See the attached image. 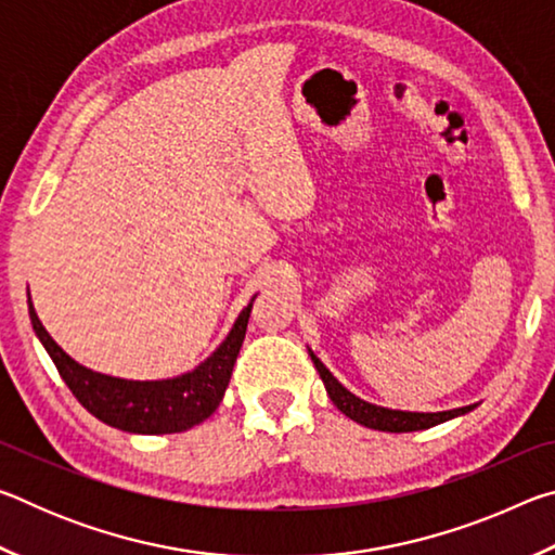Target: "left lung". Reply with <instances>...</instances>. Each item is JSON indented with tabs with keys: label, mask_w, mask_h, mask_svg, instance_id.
I'll return each mask as SVG.
<instances>
[{
	"label": "left lung",
	"mask_w": 555,
	"mask_h": 555,
	"mask_svg": "<svg viewBox=\"0 0 555 555\" xmlns=\"http://www.w3.org/2000/svg\"><path fill=\"white\" fill-rule=\"evenodd\" d=\"M308 354L315 364L318 374L325 384V391L331 401L340 409L347 418L357 421L360 426H367L374 430H387V434H409V430H424L430 426L446 424L450 418L463 416V413L473 411L477 403H469V406H460V409H450V411H399V409H387V406H377V403L364 401L352 393L347 387H343L340 382L333 377V372L325 367V364L318 360L315 352L308 347Z\"/></svg>",
	"instance_id": "left-lung-1"
}]
</instances>
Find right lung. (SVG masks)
I'll return each mask as SVG.
<instances>
[{
  "label": "right lung",
  "instance_id": "obj_1",
  "mask_svg": "<svg viewBox=\"0 0 555 555\" xmlns=\"http://www.w3.org/2000/svg\"><path fill=\"white\" fill-rule=\"evenodd\" d=\"M255 298L257 294L251 296L249 306L242 308L230 333L224 335V340L215 347L210 357H205L198 367H193L191 372L168 379H121L90 370L86 364L75 362L49 335L39 315H36L31 296L29 318L36 337L46 347V352L51 354L63 382L68 384L75 399L92 416L112 428L127 430V434L162 436L181 434V430L198 426L220 406L244 343V333H247Z\"/></svg>",
  "mask_w": 555,
  "mask_h": 555
}]
</instances>
